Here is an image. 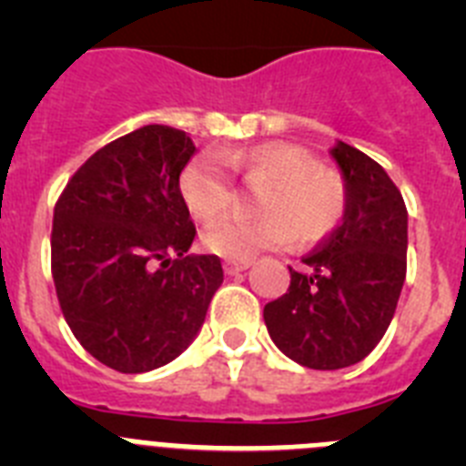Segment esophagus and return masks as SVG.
Returning <instances> with one entry per match:
<instances>
[{
  "label": "esophagus",
  "mask_w": 466,
  "mask_h": 466,
  "mask_svg": "<svg viewBox=\"0 0 466 466\" xmlns=\"http://www.w3.org/2000/svg\"><path fill=\"white\" fill-rule=\"evenodd\" d=\"M249 266H252V261H236V258H226L224 261L226 275H238L249 268Z\"/></svg>",
  "instance_id": "obj_1"
}]
</instances>
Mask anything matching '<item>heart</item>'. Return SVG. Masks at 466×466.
I'll use <instances>...</instances> for the list:
<instances>
[{
	"mask_svg": "<svg viewBox=\"0 0 466 466\" xmlns=\"http://www.w3.org/2000/svg\"><path fill=\"white\" fill-rule=\"evenodd\" d=\"M221 160L247 184H266L257 196L261 217H230L205 230L212 254L247 261L263 249L299 240L315 245L339 228L348 212V187L339 172L327 170L308 149L268 142L226 149ZM177 191L196 221L212 224L233 205L236 188L228 172L209 154L193 156L179 172Z\"/></svg>",
	"mask_w": 466,
	"mask_h": 466,
	"instance_id": "heart-1",
	"label": "heart"
}]
</instances>
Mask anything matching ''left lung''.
Masks as SVG:
<instances>
[{
    "mask_svg": "<svg viewBox=\"0 0 466 466\" xmlns=\"http://www.w3.org/2000/svg\"><path fill=\"white\" fill-rule=\"evenodd\" d=\"M348 187L343 224L289 266V289L263 308L273 343L296 364L333 371L364 360L385 336L406 279L409 212L376 160L331 149Z\"/></svg>",
    "mask_w": 466,
    "mask_h": 466,
    "instance_id": "left-lung-1",
    "label": "left lung"
}]
</instances>
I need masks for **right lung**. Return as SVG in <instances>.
Returning a JSON list of instances; mask_svg holds the SVG:
<instances>
[{"mask_svg": "<svg viewBox=\"0 0 466 466\" xmlns=\"http://www.w3.org/2000/svg\"><path fill=\"white\" fill-rule=\"evenodd\" d=\"M193 151L184 130L139 127L95 151L53 209L60 310L114 371L147 373L182 355L224 282L219 257L187 254L196 226L177 179Z\"/></svg>", "mask_w": 466, "mask_h": 466, "instance_id": "obj_1", "label": "right lung"}]
</instances>
